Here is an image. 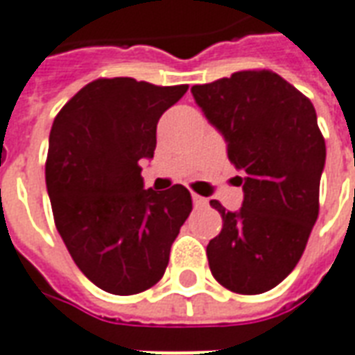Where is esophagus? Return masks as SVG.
I'll return each instance as SVG.
<instances>
[{
	"label": "esophagus",
	"mask_w": 355,
	"mask_h": 355,
	"mask_svg": "<svg viewBox=\"0 0 355 355\" xmlns=\"http://www.w3.org/2000/svg\"><path fill=\"white\" fill-rule=\"evenodd\" d=\"M192 200H194L196 207H205V205H207V200H205V198H202V196L192 194Z\"/></svg>",
	"instance_id": "obj_1"
}]
</instances>
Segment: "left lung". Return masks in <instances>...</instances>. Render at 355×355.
Listing matches in <instances>:
<instances>
[{
    "label": "left lung",
    "mask_w": 355,
    "mask_h": 355,
    "mask_svg": "<svg viewBox=\"0 0 355 355\" xmlns=\"http://www.w3.org/2000/svg\"><path fill=\"white\" fill-rule=\"evenodd\" d=\"M203 115L244 173L240 211L209 205L223 217L209 240L215 281L236 294H261L288 277L319 215L324 138L313 103L272 71H240L192 86Z\"/></svg>",
    "instance_id": "1"
}]
</instances>
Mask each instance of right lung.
<instances>
[{"mask_svg":"<svg viewBox=\"0 0 355 355\" xmlns=\"http://www.w3.org/2000/svg\"><path fill=\"white\" fill-rule=\"evenodd\" d=\"M188 90L98 78L57 113L46 161L53 219L76 267L98 288L130 296L159 282L192 211L182 184L144 188L159 117Z\"/></svg>","mask_w":355,"mask_h":355,"instance_id":"1","label":"right lung"}]
</instances>
